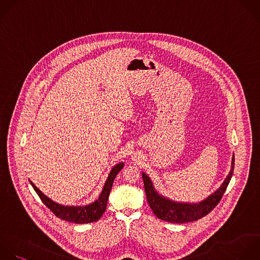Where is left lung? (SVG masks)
<instances>
[{"mask_svg":"<svg viewBox=\"0 0 260 260\" xmlns=\"http://www.w3.org/2000/svg\"><path fill=\"white\" fill-rule=\"evenodd\" d=\"M234 165L235 156L233 155L231 171L221 186L214 193L198 203L175 202L161 196L155 191L150 178L145 173H142L144 190L150 208L158 218L173 223H184L200 219L208 214L220 201L233 176Z\"/></svg>","mask_w":260,"mask_h":260,"instance_id":"obj_1","label":"left lung"}]
</instances>
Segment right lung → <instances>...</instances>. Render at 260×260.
I'll return each mask as SVG.
<instances>
[{
  "label": "right lung",
  "mask_w": 260,
  "mask_h": 260,
  "mask_svg": "<svg viewBox=\"0 0 260 260\" xmlns=\"http://www.w3.org/2000/svg\"><path fill=\"white\" fill-rule=\"evenodd\" d=\"M123 167L124 164L120 162L111 170L99 199L85 206H64L58 204L57 202L47 197L30 180L29 182L36 190V192L38 193V195L40 196V198L42 199V201L44 202V204H46V206L50 208V210L54 212V214L57 217L75 223H88L99 220L103 213L106 211L107 202L113 186V182L118 173L123 169Z\"/></svg>",
  "instance_id": "right-lung-1"
}]
</instances>
